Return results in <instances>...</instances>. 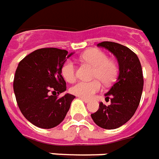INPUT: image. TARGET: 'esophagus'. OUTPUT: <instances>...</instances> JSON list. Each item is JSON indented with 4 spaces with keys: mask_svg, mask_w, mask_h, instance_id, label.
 Here are the masks:
<instances>
[{
    "mask_svg": "<svg viewBox=\"0 0 159 159\" xmlns=\"http://www.w3.org/2000/svg\"><path fill=\"white\" fill-rule=\"evenodd\" d=\"M81 98V99H82V100L83 101V102H85V103H89V99H86V98Z\"/></svg>",
    "mask_w": 159,
    "mask_h": 159,
    "instance_id": "1",
    "label": "esophagus"
}]
</instances>
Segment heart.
<instances>
[{
  "label": "heart",
  "mask_w": 159,
  "mask_h": 159,
  "mask_svg": "<svg viewBox=\"0 0 159 159\" xmlns=\"http://www.w3.org/2000/svg\"><path fill=\"white\" fill-rule=\"evenodd\" d=\"M81 60L93 66L92 77L96 80L76 83L70 89L72 94L83 98H91L102 89L99 80L105 85H109L116 80L118 74L117 64L108 58V56L102 50L97 49L87 50L81 56ZM61 72L66 82H74L76 79V66L74 62L70 60L66 61L62 65Z\"/></svg>",
  "instance_id": "1"
}]
</instances>
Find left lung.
Here are the masks:
<instances>
[{
    "instance_id": "8db88e82",
    "label": "left lung",
    "mask_w": 159,
    "mask_h": 159,
    "mask_svg": "<svg viewBox=\"0 0 159 159\" xmlns=\"http://www.w3.org/2000/svg\"><path fill=\"white\" fill-rule=\"evenodd\" d=\"M97 45L115 55L120 72L115 84L105 93L106 98L110 99V105L99 103V109L91 117L99 127L112 130L125 124L139 105L143 89L142 69L137 56L126 46L109 41Z\"/></svg>"
}]
</instances>
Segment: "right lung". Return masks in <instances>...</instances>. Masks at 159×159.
Here are the masks:
<instances>
[{"instance_id":"add662e5","label":"right lung","mask_w":159,"mask_h":159,"mask_svg":"<svg viewBox=\"0 0 159 159\" xmlns=\"http://www.w3.org/2000/svg\"><path fill=\"white\" fill-rule=\"evenodd\" d=\"M72 54L57 48L39 49L17 66L13 81L17 105L23 116L38 127L50 129L61 123L75 98L69 93L61 98L53 94L66 90L61 70Z\"/></svg>"}]
</instances>
